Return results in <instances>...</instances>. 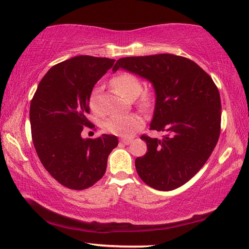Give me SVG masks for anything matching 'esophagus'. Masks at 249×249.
<instances>
[{
	"label": "esophagus",
	"instance_id": "34e87169",
	"mask_svg": "<svg viewBox=\"0 0 249 249\" xmlns=\"http://www.w3.org/2000/svg\"><path fill=\"white\" fill-rule=\"evenodd\" d=\"M133 142V138H122L121 142L124 145H129Z\"/></svg>",
	"mask_w": 249,
	"mask_h": 249
}]
</instances>
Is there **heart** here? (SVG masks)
<instances>
[{
    "label": "heart",
    "mask_w": 249,
    "mask_h": 249,
    "mask_svg": "<svg viewBox=\"0 0 249 249\" xmlns=\"http://www.w3.org/2000/svg\"><path fill=\"white\" fill-rule=\"evenodd\" d=\"M112 86L126 99L136 98L141 93L142 84L141 79L132 72H121L112 79ZM100 95L99 88H94L89 95V107L95 114H101L98 107V100ZM153 102V93L150 91L142 92L140 104L142 107L147 108ZM142 127V120L138 115H112L107 117L103 123V128L107 132L117 135V136L127 137L133 135L136 130Z\"/></svg>",
    "instance_id": "heart-1"
}]
</instances>
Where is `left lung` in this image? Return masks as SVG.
<instances>
[{
	"instance_id": "1",
	"label": "left lung",
	"mask_w": 249,
	"mask_h": 249,
	"mask_svg": "<svg viewBox=\"0 0 249 249\" xmlns=\"http://www.w3.org/2000/svg\"><path fill=\"white\" fill-rule=\"evenodd\" d=\"M120 68L153 83L150 129L165 133L161 140L141 137L148 148L135 160L138 176L156 190L181 187L203 167L217 144L222 114L217 87L195 61L171 53L121 58L113 71Z\"/></svg>"
}]
</instances>
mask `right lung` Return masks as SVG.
Masks as SVG:
<instances>
[{
  "label": "right lung",
  "mask_w": 249,
  "mask_h": 249,
  "mask_svg": "<svg viewBox=\"0 0 249 249\" xmlns=\"http://www.w3.org/2000/svg\"><path fill=\"white\" fill-rule=\"evenodd\" d=\"M114 59L77 56L54 65L34 94L29 120L36 153L50 176L71 190H84L105 174L107 157L119 144L114 135L82 138L89 95Z\"/></svg>",
  "instance_id": "add662e5"
}]
</instances>
